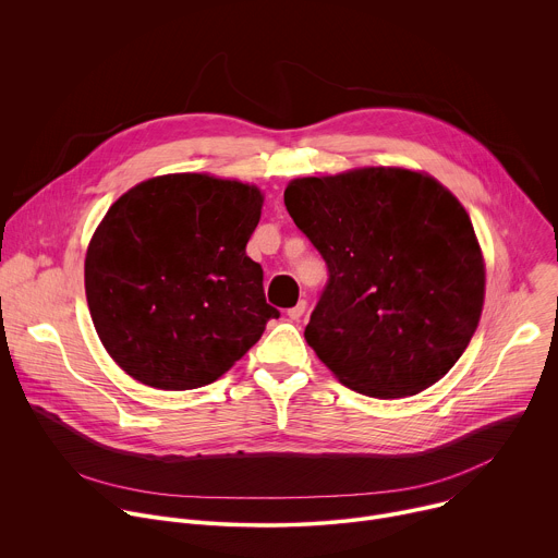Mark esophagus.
I'll return each mask as SVG.
<instances>
[{"label": "esophagus", "mask_w": 558, "mask_h": 558, "mask_svg": "<svg viewBox=\"0 0 558 558\" xmlns=\"http://www.w3.org/2000/svg\"><path fill=\"white\" fill-rule=\"evenodd\" d=\"M304 311H306V302L300 300L295 306H291V308L287 311V315L291 317V320H300V317L304 315Z\"/></svg>", "instance_id": "34e87169"}]
</instances>
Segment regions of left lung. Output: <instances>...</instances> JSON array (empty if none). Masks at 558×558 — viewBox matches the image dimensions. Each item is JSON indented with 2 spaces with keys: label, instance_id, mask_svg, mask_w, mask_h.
<instances>
[{
  "label": "left lung",
  "instance_id": "8db88e82",
  "mask_svg": "<svg viewBox=\"0 0 558 558\" xmlns=\"http://www.w3.org/2000/svg\"><path fill=\"white\" fill-rule=\"evenodd\" d=\"M284 205L329 269L304 329L315 355L379 400L439 381L476 331L486 293L461 203L428 174L364 168L295 179Z\"/></svg>",
  "mask_w": 558,
  "mask_h": 558
}]
</instances>
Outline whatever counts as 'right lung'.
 <instances>
[{
  "label": "right lung",
  "instance_id": "add662e5",
  "mask_svg": "<svg viewBox=\"0 0 558 558\" xmlns=\"http://www.w3.org/2000/svg\"><path fill=\"white\" fill-rule=\"evenodd\" d=\"M258 187L209 174L138 183L104 216L86 254L99 340L134 379L161 390L216 381L280 311L247 256Z\"/></svg>",
  "mask_w": 558,
  "mask_h": 558
}]
</instances>
